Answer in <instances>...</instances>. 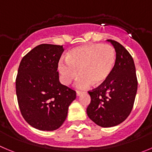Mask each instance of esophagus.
<instances>
[{"mask_svg":"<svg viewBox=\"0 0 152 152\" xmlns=\"http://www.w3.org/2000/svg\"><path fill=\"white\" fill-rule=\"evenodd\" d=\"M82 93H83V92H81V91H77V92H76L77 96H80V95H82Z\"/></svg>","mask_w":152,"mask_h":152,"instance_id":"obj_1","label":"esophagus"}]
</instances>
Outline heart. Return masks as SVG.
I'll return each instance as SVG.
<instances>
[{"label":"heart","mask_w":152,"mask_h":152,"mask_svg":"<svg viewBox=\"0 0 152 152\" xmlns=\"http://www.w3.org/2000/svg\"><path fill=\"white\" fill-rule=\"evenodd\" d=\"M116 62V51L113 46L89 44L72 49L58 62L61 80L68 85L77 77L75 87L86 89L93 83L100 85L112 73Z\"/></svg>","instance_id":"heart-1"}]
</instances>
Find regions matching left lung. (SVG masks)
I'll list each match as a JSON object with an SVG mask.
<instances>
[{
    "label": "left lung",
    "instance_id": "8db88e82",
    "mask_svg": "<svg viewBox=\"0 0 152 152\" xmlns=\"http://www.w3.org/2000/svg\"><path fill=\"white\" fill-rule=\"evenodd\" d=\"M116 51V62L107 80L89 91L91 102L86 113L99 126L110 128L119 125L132 110L137 91V78L134 60L118 42L107 39Z\"/></svg>",
    "mask_w": 152,
    "mask_h": 152
}]
</instances>
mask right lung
I'll return each mask as SVG.
<instances>
[{
	"label": "right lung",
	"instance_id": "add662e5",
	"mask_svg": "<svg viewBox=\"0 0 152 152\" xmlns=\"http://www.w3.org/2000/svg\"><path fill=\"white\" fill-rule=\"evenodd\" d=\"M63 45L42 44L21 60L15 89L23 118L40 131H54L66 120L76 92L60 83L58 62Z\"/></svg>",
	"mask_w": 152,
	"mask_h": 152
}]
</instances>
